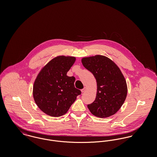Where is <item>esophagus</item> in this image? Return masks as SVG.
<instances>
[{"instance_id":"obj_1","label":"esophagus","mask_w":157,"mask_h":157,"mask_svg":"<svg viewBox=\"0 0 157 157\" xmlns=\"http://www.w3.org/2000/svg\"><path fill=\"white\" fill-rule=\"evenodd\" d=\"M86 90H87V88H86V87H84V88L81 90V92H85V91H86Z\"/></svg>"}]
</instances>
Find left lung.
<instances>
[{
	"label": "left lung",
	"instance_id": "8db88e82",
	"mask_svg": "<svg viewBox=\"0 0 157 157\" xmlns=\"http://www.w3.org/2000/svg\"><path fill=\"white\" fill-rule=\"evenodd\" d=\"M82 63L97 83L95 100L88 105L90 112L101 118L112 116L121 108L127 95V82L120 68L112 60L99 55L83 58Z\"/></svg>",
	"mask_w": 157,
	"mask_h": 157
}]
</instances>
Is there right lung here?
<instances>
[{"mask_svg":"<svg viewBox=\"0 0 157 157\" xmlns=\"http://www.w3.org/2000/svg\"><path fill=\"white\" fill-rule=\"evenodd\" d=\"M75 60L74 56H56L38 74L33 97L39 108L46 114L53 117L63 115L81 94L75 88V77L67 75Z\"/></svg>","mask_w":157,"mask_h":157,"instance_id":"add662e5","label":"right lung"}]
</instances>
